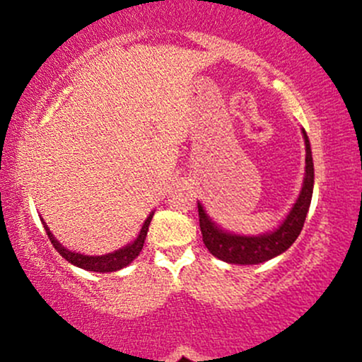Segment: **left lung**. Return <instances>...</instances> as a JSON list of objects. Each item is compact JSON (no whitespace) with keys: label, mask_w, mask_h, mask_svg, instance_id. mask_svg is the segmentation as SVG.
<instances>
[{"label":"left lung","mask_w":362,"mask_h":362,"mask_svg":"<svg viewBox=\"0 0 362 362\" xmlns=\"http://www.w3.org/2000/svg\"><path fill=\"white\" fill-rule=\"evenodd\" d=\"M306 144V170H305V184H303L301 194L298 197L296 204L293 206L284 223L272 233H265L260 236H240L231 235L219 230L216 224L207 218L206 211L199 204V224L202 231V242L207 250L218 257L219 260L230 262V264H262L265 260H271L279 253L286 252L296 242L300 236L303 224H305L306 214H308L311 204V194H313V158H311V148L306 132L303 131Z\"/></svg>","instance_id":"left-lung-1"}]
</instances>
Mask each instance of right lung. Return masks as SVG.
<instances>
[{"mask_svg":"<svg viewBox=\"0 0 362 362\" xmlns=\"http://www.w3.org/2000/svg\"><path fill=\"white\" fill-rule=\"evenodd\" d=\"M151 218H153V213L149 214L146 221H144L143 228H141V233L138 238L134 240V243L127 245V247L120 248V250H117V252H112V253H109V255H100V257L81 255V253L68 250V248L62 247V245L57 242L56 238H54V235L49 231L47 224L45 223H44V230H45V233H47L49 240H51L52 247L56 248V250L59 252V255L64 257L69 264L85 269V271H91V272H115V271H120V269H124L126 265L131 264V262L139 255V252L143 250V245H144V240H146L148 228H149V223H151Z\"/></svg>","mask_w":362,"mask_h":362,"instance_id":"add662e5","label":"right lung"}]
</instances>
